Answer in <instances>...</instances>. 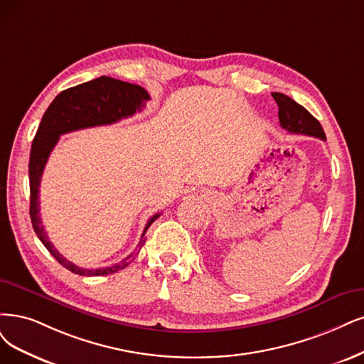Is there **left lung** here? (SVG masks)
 <instances>
[{"instance_id":"obj_1","label":"left lung","mask_w":364,"mask_h":364,"mask_svg":"<svg viewBox=\"0 0 364 364\" xmlns=\"http://www.w3.org/2000/svg\"><path fill=\"white\" fill-rule=\"evenodd\" d=\"M272 96L279 106V121L282 127L287 129L289 133L307 134V136H315L326 141L324 129L321 127L319 121L306 107L282 92H273Z\"/></svg>"}]
</instances>
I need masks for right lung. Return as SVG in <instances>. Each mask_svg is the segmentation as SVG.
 Returning <instances> with one entry per match:
<instances>
[{
	"instance_id": "right-lung-1",
	"label": "right lung",
	"mask_w": 364,
	"mask_h": 364,
	"mask_svg": "<svg viewBox=\"0 0 364 364\" xmlns=\"http://www.w3.org/2000/svg\"><path fill=\"white\" fill-rule=\"evenodd\" d=\"M148 100H150V94H148L142 87L123 82V80H118L109 76H100L97 79L88 80L85 84L61 91L49 105L42 121H40V126L33 139L28 165L30 218L34 231L40 241L43 243V246L63 267H65L67 270H70L75 274L106 276L117 273L132 262L133 253L111 267L97 268V270H88V268H80L73 262L67 261L63 255L53 247V245L46 235L45 226L42 225V219H40L38 214V189L49 154L53 150V146L57 145L61 134L94 126L114 124L121 118L132 117L136 111H141ZM159 216L160 213L154 214V216L146 222L138 247L144 246V235L148 228H150V225Z\"/></svg>"
}]
</instances>
